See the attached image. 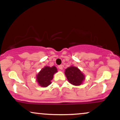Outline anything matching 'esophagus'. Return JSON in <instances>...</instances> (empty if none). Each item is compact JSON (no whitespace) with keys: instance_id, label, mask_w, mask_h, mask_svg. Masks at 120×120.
I'll return each mask as SVG.
<instances>
[{"instance_id":"obj_1","label":"esophagus","mask_w":120,"mask_h":120,"mask_svg":"<svg viewBox=\"0 0 120 120\" xmlns=\"http://www.w3.org/2000/svg\"><path fill=\"white\" fill-rule=\"evenodd\" d=\"M58 68H59V69H60V70H62V69H63V65H59Z\"/></svg>"}]
</instances>
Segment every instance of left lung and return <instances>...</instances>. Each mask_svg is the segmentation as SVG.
<instances>
[{
  "label": "left lung",
  "instance_id": "obj_1",
  "mask_svg": "<svg viewBox=\"0 0 120 120\" xmlns=\"http://www.w3.org/2000/svg\"><path fill=\"white\" fill-rule=\"evenodd\" d=\"M65 75L68 82L74 86H80L85 79V75L77 67L71 65L65 70Z\"/></svg>",
  "mask_w": 120,
  "mask_h": 120
}]
</instances>
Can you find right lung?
I'll return each instance as SVG.
<instances>
[{"label": "right lung", "mask_w": 120, "mask_h": 120, "mask_svg": "<svg viewBox=\"0 0 120 120\" xmlns=\"http://www.w3.org/2000/svg\"><path fill=\"white\" fill-rule=\"evenodd\" d=\"M57 72L56 67H50L46 66L43 68L36 75V80L39 86L46 87L51 83V81L55 73Z\"/></svg>", "instance_id": "1"}]
</instances>
